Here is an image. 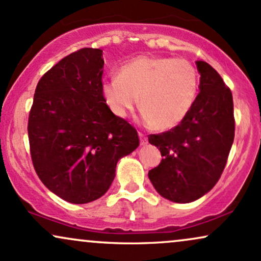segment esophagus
I'll return each instance as SVG.
<instances>
[{"label": "esophagus", "mask_w": 261, "mask_h": 261, "mask_svg": "<svg viewBox=\"0 0 261 261\" xmlns=\"http://www.w3.org/2000/svg\"><path fill=\"white\" fill-rule=\"evenodd\" d=\"M139 138H140V144H142V145H145V144L148 143V138L144 136L142 132H139Z\"/></svg>", "instance_id": "1"}]
</instances>
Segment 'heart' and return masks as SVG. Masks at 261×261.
Returning a JSON list of instances; mask_svg holds the SVG:
<instances>
[{
	"label": "heart",
	"mask_w": 261,
	"mask_h": 261,
	"mask_svg": "<svg viewBox=\"0 0 261 261\" xmlns=\"http://www.w3.org/2000/svg\"><path fill=\"white\" fill-rule=\"evenodd\" d=\"M199 89L195 66L186 58L139 56L122 64L118 75L101 83L110 110L125 117L139 101L143 121L159 130L177 127L194 105Z\"/></svg>",
	"instance_id": "obj_1"
}]
</instances>
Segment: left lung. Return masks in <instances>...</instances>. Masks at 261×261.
<instances>
[{"label":"left lung","mask_w":261,"mask_h":261,"mask_svg":"<svg viewBox=\"0 0 261 261\" xmlns=\"http://www.w3.org/2000/svg\"><path fill=\"white\" fill-rule=\"evenodd\" d=\"M197 67L200 93L187 117L172 129L149 136L162 156L149 179L161 197L174 203H191L214 188L234 139L231 90L209 63L198 61Z\"/></svg>","instance_id":"8db88e82"}]
</instances>
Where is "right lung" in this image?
<instances>
[{"instance_id":"obj_1","label":"right lung","mask_w":261,"mask_h":261,"mask_svg":"<svg viewBox=\"0 0 261 261\" xmlns=\"http://www.w3.org/2000/svg\"><path fill=\"white\" fill-rule=\"evenodd\" d=\"M100 48L68 55L41 76L28 121L36 174L52 193L73 204L102 197L116 165L139 145L137 129L106 105L101 93Z\"/></svg>"}]
</instances>
